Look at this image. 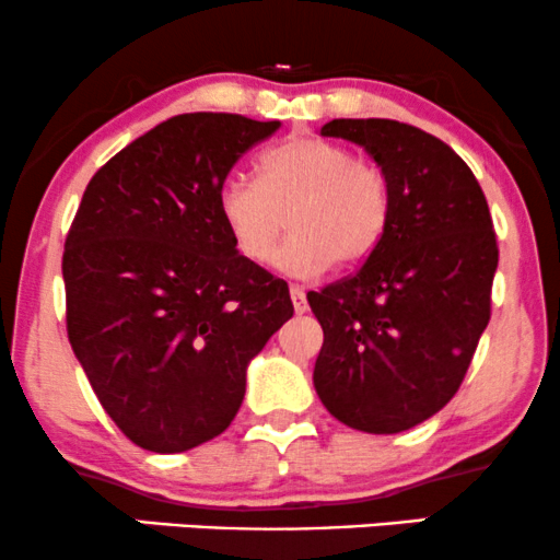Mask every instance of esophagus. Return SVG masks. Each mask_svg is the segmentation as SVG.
Wrapping results in <instances>:
<instances>
[{"instance_id": "1", "label": "esophagus", "mask_w": 560, "mask_h": 560, "mask_svg": "<svg viewBox=\"0 0 560 560\" xmlns=\"http://www.w3.org/2000/svg\"><path fill=\"white\" fill-rule=\"evenodd\" d=\"M291 301H293L295 314H306L308 301H306V293H303V288H299V285L291 288Z\"/></svg>"}]
</instances>
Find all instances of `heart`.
Instances as JSON below:
<instances>
[{"label":"heart","instance_id":"1","mask_svg":"<svg viewBox=\"0 0 560 560\" xmlns=\"http://www.w3.org/2000/svg\"><path fill=\"white\" fill-rule=\"evenodd\" d=\"M392 212L389 178L376 163L355 158L324 137H293L267 150L259 182L241 174L218 186V215L241 257L275 254L291 275H319L329 265L355 267L374 254Z\"/></svg>","mask_w":560,"mask_h":560}]
</instances>
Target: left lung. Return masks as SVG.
Wrapping results in <instances>:
<instances>
[{
	"mask_svg": "<svg viewBox=\"0 0 560 560\" xmlns=\"http://www.w3.org/2000/svg\"><path fill=\"white\" fill-rule=\"evenodd\" d=\"M392 186L382 241L350 278L308 293L324 329L316 395L340 423L399 433L457 395L491 319L499 246L470 165L423 129L392 119H332Z\"/></svg>",
	"mask_w": 560,
	"mask_h": 560,
	"instance_id": "8db88e82",
	"label": "left lung"
}]
</instances>
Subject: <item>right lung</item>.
<instances>
[{"label": "right lung", "mask_w": 560, "mask_h": 560, "mask_svg": "<svg viewBox=\"0 0 560 560\" xmlns=\"http://www.w3.org/2000/svg\"><path fill=\"white\" fill-rule=\"evenodd\" d=\"M280 121L182 114L90 178L61 275L67 335L103 410L137 446L176 454L236 418L248 361L293 316L288 282L241 257L218 186Z\"/></svg>", "instance_id": "right-lung-1"}]
</instances>
